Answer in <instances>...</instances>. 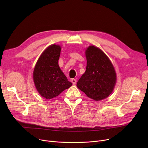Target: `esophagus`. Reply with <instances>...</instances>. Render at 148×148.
Instances as JSON below:
<instances>
[{"label": "esophagus", "mask_w": 148, "mask_h": 148, "mask_svg": "<svg viewBox=\"0 0 148 148\" xmlns=\"http://www.w3.org/2000/svg\"><path fill=\"white\" fill-rule=\"evenodd\" d=\"M71 82L73 83V84H76V82H77V80L75 79H73L71 80Z\"/></svg>", "instance_id": "1"}]
</instances>
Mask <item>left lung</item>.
Returning <instances> with one entry per match:
<instances>
[{
  "label": "left lung",
  "instance_id": "8db88e82",
  "mask_svg": "<svg viewBox=\"0 0 148 148\" xmlns=\"http://www.w3.org/2000/svg\"><path fill=\"white\" fill-rule=\"evenodd\" d=\"M86 70L77 82V87L89 98L100 101L109 96L116 82L114 66L106 54L94 45L85 51Z\"/></svg>",
  "mask_w": 148,
  "mask_h": 148
}]
</instances>
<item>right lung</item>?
Listing matches in <instances>:
<instances>
[{
    "mask_svg": "<svg viewBox=\"0 0 148 148\" xmlns=\"http://www.w3.org/2000/svg\"><path fill=\"white\" fill-rule=\"evenodd\" d=\"M60 51L59 45L49 46L39 58L34 70L33 79L36 89L45 99L57 97L73 84L59 66Z\"/></svg>",
    "mask_w": 148,
    "mask_h": 148,
    "instance_id": "right-lung-1",
    "label": "right lung"
}]
</instances>
